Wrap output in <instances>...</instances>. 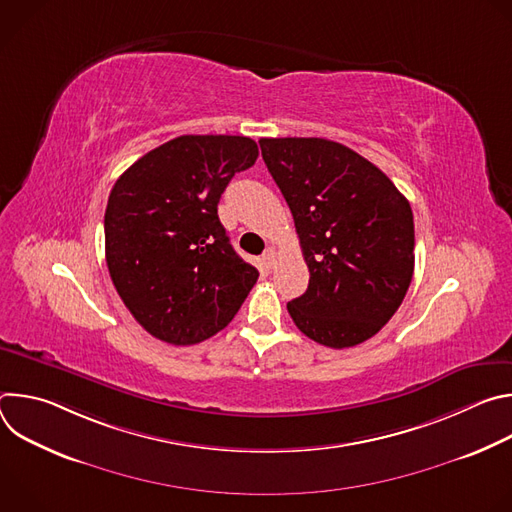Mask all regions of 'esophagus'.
<instances>
[{"instance_id": "obj_1", "label": "esophagus", "mask_w": 512, "mask_h": 512, "mask_svg": "<svg viewBox=\"0 0 512 512\" xmlns=\"http://www.w3.org/2000/svg\"><path fill=\"white\" fill-rule=\"evenodd\" d=\"M275 249L273 247H269V249H265V253H263V257H261V261H263V265L267 267V269H271L273 265H275Z\"/></svg>"}]
</instances>
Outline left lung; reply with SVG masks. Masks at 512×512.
<instances>
[{"label":"left lung","instance_id":"left-lung-1","mask_svg":"<svg viewBox=\"0 0 512 512\" xmlns=\"http://www.w3.org/2000/svg\"><path fill=\"white\" fill-rule=\"evenodd\" d=\"M263 162L294 214L310 269L287 312L314 342L348 348L399 310L415 265L409 200L369 160L322 137H263Z\"/></svg>","mask_w":512,"mask_h":512}]
</instances>
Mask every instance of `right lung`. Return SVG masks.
<instances>
[{"label":"right lung","instance_id":"right-lung-1","mask_svg":"<svg viewBox=\"0 0 512 512\" xmlns=\"http://www.w3.org/2000/svg\"><path fill=\"white\" fill-rule=\"evenodd\" d=\"M243 135H180L129 166L105 210V257L119 298L152 336L198 344L239 312L259 271L233 249L218 200L255 164Z\"/></svg>","mask_w":512,"mask_h":512}]
</instances>
